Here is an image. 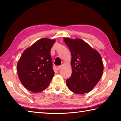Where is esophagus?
I'll return each instance as SVG.
<instances>
[{"mask_svg":"<svg viewBox=\"0 0 121 121\" xmlns=\"http://www.w3.org/2000/svg\"><path fill=\"white\" fill-rule=\"evenodd\" d=\"M61 67H62V66H61V65H60V66H57V70H60V69L61 68Z\"/></svg>","mask_w":121,"mask_h":121,"instance_id":"obj_1","label":"esophagus"}]
</instances>
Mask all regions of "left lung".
<instances>
[{"label": "left lung", "instance_id": "1", "mask_svg": "<svg viewBox=\"0 0 121 121\" xmlns=\"http://www.w3.org/2000/svg\"><path fill=\"white\" fill-rule=\"evenodd\" d=\"M71 55L72 73L66 80L71 91L83 94L91 91L102 77L103 64L100 54L80 39L64 38Z\"/></svg>", "mask_w": 121, "mask_h": 121}]
</instances>
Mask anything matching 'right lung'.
Returning <instances> with one entry per match:
<instances>
[{"label":"right lung","mask_w":121,"mask_h":121,"mask_svg":"<svg viewBox=\"0 0 121 121\" xmlns=\"http://www.w3.org/2000/svg\"><path fill=\"white\" fill-rule=\"evenodd\" d=\"M55 39L42 38L23 52L17 64V73L22 84L32 92L42 91L54 75L50 54Z\"/></svg>","instance_id":"obj_1"}]
</instances>
